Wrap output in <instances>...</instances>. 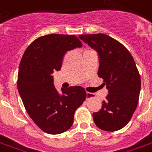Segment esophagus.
I'll use <instances>...</instances> for the list:
<instances>
[{"label":"esophagus","instance_id":"obj_1","mask_svg":"<svg viewBox=\"0 0 152 152\" xmlns=\"http://www.w3.org/2000/svg\"><path fill=\"white\" fill-rule=\"evenodd\" d=\"M87 99H89L90 98H91V97H94V95L92 94V93H91V92H87Z\"/></svg>","mask_w":152,"mask_h":152}]
</instances>
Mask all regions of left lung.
<instances>
[{
    "label": "left lung",
    "instance_id": "obj_1",
    "mask_svg": "<svg viewBox=\"0 0 152 152\" xmlns=\"http://www.w3.org/2000/svg\"><path fill=\"white\" fill-rule=\"evenodd\" d=\"M79 37L98 53V76L108 90L101 109L92 114L95 124L107 132L120 130L131 120L139 101L141 80L135 61L121 43L107 35H80Z\"/></svg>",
    "mask_w": 152,
    "mask_h": 152
}]
</instances>
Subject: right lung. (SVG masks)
<instances>
[{"label": "right lung", "mask_w": 152, "mask_h": 152, "mask_svg": "<svg viewBox=\"0 0 152 152\" xmlns=\"http://www.w3.org/2000/svg\"><path fill=\"white\" fill-rule=\"evenodd\" d=\"M81 46L73 35H46L32 41L21 58L17 76L19 94L30 118L48 134L68 131L76 110L86 99L81 86L61 88L60 94L52 76L60 71L65 53Z\"/></svg>", "instance_id": "right-lung-1"}]
</instances>
